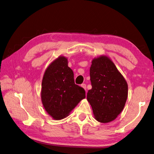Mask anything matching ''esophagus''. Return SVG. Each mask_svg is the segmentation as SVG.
I'll use <instances>...</instances> for the list:
<instances>
[{
  "instance_id": "esophagus-1",
  "label": "esophagus",
  "mask_w": 154,
  "mask_h": 154,
  "mask_svg": "<svg viewBox=\"0 0 154 154\" xmlns=\"http://www.w3.org/2000/svg\"><path fill=\"white\" fill-rule=\"evenodd\" d=\"M81 86L84 89V90H85L86 91V84H81Z\"/></svg>"
}]
</instances>
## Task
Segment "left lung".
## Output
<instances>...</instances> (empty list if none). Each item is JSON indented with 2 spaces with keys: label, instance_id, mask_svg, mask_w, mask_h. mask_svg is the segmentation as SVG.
Returning a JSON list of instances; mask_svg holds the SVG:
<instances>
[{
  "label": "left lung",
  "instance_id": "8db88e82",
  "mask_svg": "<svg viewBox=\"0 0 154 154\" xmlns=\"http://www.w3.org/2000/svg\"><path fill=\"white\" fill-rule=\"evenodd\" d=\"M91 63L90 75L92 88L88 90L87 100L98 122H110L116 118L125 106L127 83L107 57L95 58Z\"/></svg>",
  "mask_w": 154,
  "mask_h": 154
}]
</instances>
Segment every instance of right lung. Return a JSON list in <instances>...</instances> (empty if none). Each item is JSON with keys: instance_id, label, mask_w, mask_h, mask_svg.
<instances>
[{"instance_id": "add662e5", "label": "right lung", "mask_w": 154, "mask_h": 154, "mask_svg": "<svg viewBox=\"0 0 154 154\" xmlns=\"http://www.w3.org/2000/svg\"><path fill=\"white\" fill-rule=\"evenodd\" d=\"M42 101L45 109L54 120L68 116L78 103L86 97L84 88L75 84L73 72L64 56L53 61L44 73Z\"/></svg>"}]
</instances>
